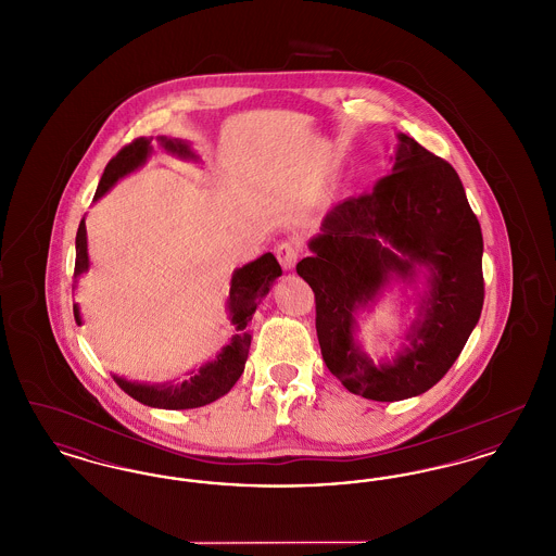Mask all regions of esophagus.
<instances>
[{
  "instance_id": "1",
  "label": "esophagus",
  "mask_w": 556,
  "mask_h": 556,
  "mask_svg": "<svg viewBox=\"0 0 556 556\" xmlns=\"http://www.w3.org/2000/svg\"><path fill=\"white\" fill-rule=\"evenodd\" d=\"M300 252H302L300 243H295L291 239L277 243V248H275V254H277V258H279V263H281L283 268H293L295 263H298V258H300Z\"/></svg>"
}]
</instances>
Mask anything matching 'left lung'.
Instances as JSON below:
<instances>
[{
    "instance_id": "1",
    "label": "left lung",
    "mask_w": 556,
    "mask_h": 556,
    "mask_svg": "<svg viewBox=\"0 0 556 556\" xmlns=\"http://www.w3.org/2000/svg\"><path fill=\"white\" fill-rule=\"evenodd\" d=\"M311 250L295 270L315 291L327 369L348 392L377 402L433 388L467 344L485 291L481 227L452 164L400 135L392 173L329 212ZM415 262L432 266L425 323L394 366L375 368L353 344L351 313L390 271L405 276Z\"/></svg>"
}]
</instances>
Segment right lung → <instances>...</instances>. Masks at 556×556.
I'll return each instance as SVG.
<instances>
[{
    "label": "right lung",
    "mask_w": 556,
    "mask_h": 556,
    "mask_svg": "<svg viewBox=\"0 0 556 556\" xmlns=\"http://www.w3.org/2000/svg\"><path fill=\"white\" fill-rule=\"evenodd\" d=\"M166 150L177 152L181 156H193L189 152L186 143L181 141H170V139H160ZM150 139L137 137L121 152L110 160L104 168V175L100 179V186L96 191V200L102 198L110 187L114 186L123 175L131 173L150 154ZM89 258H87V238H85V218L80 220L79 231H77V258H75V277H79L83 270H87ZM281 266L277 258L268 252L261 256L258 261L239 268L238 273L231 279V293H229V308L233 315V325L238 327V333L233 336L231 344L225 345L220 354L204 365L193 377H189L181 386H137L131 381H125L121 377H114L118 388L135 397L141 404L156 406V408H168V410H186V408H198L206 406L214 400L225 396L241 377L243 365L248 361V350H250V333L248 327L252 323V315L258 306V300L265 295L268 288L281 277ZM75 318L80 323L79 308L75 306Z\"/></svg>",
    "instance_id": "obj_1"
}]
</instances>
